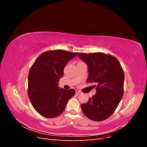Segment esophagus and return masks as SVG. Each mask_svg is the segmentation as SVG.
<instances>
[{
  "instance_id": "obj_1",
  "label": "esophagus",
  "mask_w": 147,
  "mask_h": 147,
  "mask_svg": "<svg viewBox=\"0 0 147 147\" xmlns=\"http://www.w3.org/2000/svg\"><path fill=\"white\" fill-rule=\"evenodd\" d=\"M76 94L77 95H80V94H81V92L80 91H76Z\"/></svg>"
}]
</instances>
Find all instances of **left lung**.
<instances>
[{
    "label": "left lung",
    "mask_w": 147,
    "mask_h": 147,
    "mask_svg": "<svg viewBox=\"0 0 147 147\" xmlns=\"http://www.w3.org/2000/svg\"><path fill=\"white\" fill-rule=\"evenodd\" d=\"M78 56L88 66L86 82L94 84L96 94L82 104L85 116L95 121L108 118L116 110L124 94V73L114 56L102 53H80Z\"/></svg>",
    "instance_id": "8db88e82"
}]
</instances>
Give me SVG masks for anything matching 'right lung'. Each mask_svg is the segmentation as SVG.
Returning <instances> with one entry per match:
<instances>
[{
  "mask_svg": "<svg viewBox=\"0 0 147 147\" xmlns=\"http://www.w3.org/2000/svg\"><path fill=\"white\" fill-rule=\"evenodd\" d=\"M78 53L64 50L48 51L40 55L31 67L28 75V96L32 106L42 116L51 118L64 112L75 91L58 86L64 69Z\"/></svg>",
  "mask_w": 147,
  "mask_h": 147,
  "instance_id": "right-lung-1",
  "label": "right lung"
}]
</instances>
